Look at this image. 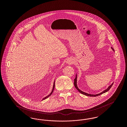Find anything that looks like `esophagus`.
Returning a JSON list of instances; mask_svg holds the SVG:
<instances>
[{
  "instance_id": "esophagus-1",
  "label": "esophagus",
  "mask_w": 127,
  "mask_h": 127,
  "mask_svg": "<svg viewBox=\"0 0 127 127\" xmlns=\"http://www.w3.org/2000/svg\"><path fill=\"white\" fill-rule=\"evenodd\" d=\"M74 62L73 61V59L72 58H68L67 59L66 61V63L68 64H70L73 63V62Z\"/></svg>"
}]
</instances>
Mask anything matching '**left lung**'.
Returning <instances> with one entry per match:
<instances>
[{"mask_svg":"<svg viewBox=\"0 0 127 127\" xmlns=\"http://www.w3.org/2000/svg\"><path fill=\"white\" fill-rule=\"evenodd\" d=\"M111 49H112V50L114 52V48H113L112 47H111ZM74 68L76 69H77V68H76V67H74ZM113 83H112L110 86H109L107 89H106L105 90L103 91L102 92H100V93H98V94H89V93H87L85 92L84 91H81V90L79 89V88H78V86H77V74H76V78H75V79H74V86H75V87L76 88V89H77L78 91H79V92L80 93H81V94H83V95H84L87 96H90V97H96V96H99V95H101V94H102L103 93H106V92L108 91L109 90V89L111 88V87L113 85Z\"/></svg>","mask_w":127,"mask_h":127,"instance_id":"left-lung-1","label":"left lung"}]
</instances>
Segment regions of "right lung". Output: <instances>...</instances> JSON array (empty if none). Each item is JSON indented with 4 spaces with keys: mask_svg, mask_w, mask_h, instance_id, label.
<instances>
[{
    "mask_svg": "<svg viewBox=\"0 0 127 127\" xmlns=\"http://www.w3.org/2000/svg\"><path fill=\"white\" fill-rule=\"evenodd\" d=\"M55 80L54 81V83H53V89H52V90L51 91V93L48 95L47 96H46V97H44L42 99V100H44V99H46V98H47L48 97H49L52 94V93H53V91H54V88H55Z\"/></svg>",
    "mask_w": 127,
    "mask_h": 127,
    "instance_id": "obj_1",
    "label": "right lung"
}]
</instances>
